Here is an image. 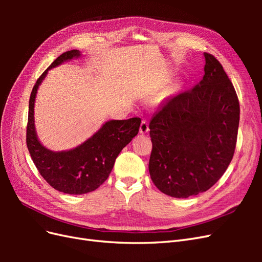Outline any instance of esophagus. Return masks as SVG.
I'll list each match as a JSON object with an SVG mask.
<instances>
[{
    "label": "esophagus",
    "mask_w": 262,
    "mask_h": 262,
    "mask_svg": "<svg viewBox=\"0 0 262 262\" xmlns=\"http://www.w3.org/2000/svg\"><path fill=\"white\" fill-rule=\"evenodd\" d=\"M148 123L146 120H143L141 122V125H140V133L142 134H145L148 132Z\"/></svg>",
    "instance_id": "obj_1"
}]
</instances>
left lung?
I'll return each instance as SVG.
<instances>
[{"mask_svg": "<svg viewBox=\"0 0 262 262\" xmlns=\"http://www.w3.org/2000/svg\"><path fill=\"white\" fill-rule=\"evenodd\" d=\"M204 58L200 83L169 98L148 125L150 178L173 198L209 190L223 176L236 147L238 97L219 60L207 52Z\"/></svg>", "mask_w": 262, "mask_h": 262, "instance_id": "8db88e82", "label": "left lung"}]
</instances>
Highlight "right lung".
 <instances>
[{
	"mask_svg": "<svg viewBox=\"0 0 262 262\" xmlns=\"http://www.w3.org/2000/svg\"><path fill=\"white\" fill-rule=\"evenodd\" d=\"M80 55L78 50L62 53L38 78L29 98L26 133L27 147L38 171L52 188L69 194L91 192L104 184L113 170L117 156L137 136L141 124L140 118L107 121L83 144L62 152H53L39 142L34 119L38 87L50 69Z\"/></svg>",
	"mask_w": 262,
	"mask_h": 262,
	"instance_id": "1",
	"label": "right lung"
}]
</instances>
